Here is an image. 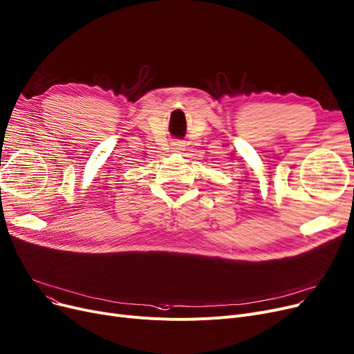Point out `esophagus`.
Listing matches in <instances>:
<instances>
[{
    "label": "esophagus",
    "instance_id": "1",
    "mask_svg": "<svg viewBox=\"0 0 354 354\" xmlns=\"http://www.w3.org/2000/svg\"><path fill=\"white\" fill-rule=\"evenodd\" d=\"M172 149H174V152L185 151V143H183V142H175V143L172 145Z\"/></svg>",
    "mask_w": 354,
    "mask_h": 354
}]
</instances>
